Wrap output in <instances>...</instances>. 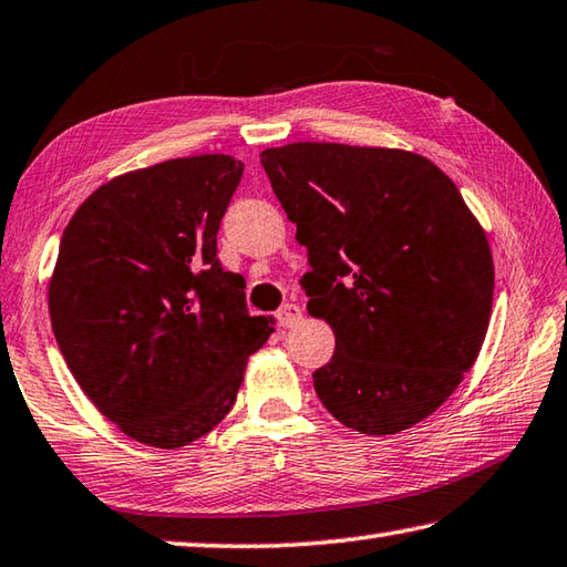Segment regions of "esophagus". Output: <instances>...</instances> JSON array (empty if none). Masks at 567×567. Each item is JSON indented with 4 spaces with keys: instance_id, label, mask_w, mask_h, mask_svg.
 <instances>
[{
    "instance_id": "obj_1",
    "label": "esophagus",
    "mask_w": 567,
    "mask_h": 567,
    "mask_svg": "<svg viewBox=\"0 0 567 567\" xmlns=\"http://www.w3.org/2000/svg\"><path fill=\"white\" fill-rule=\"evenodd\" d=\"M276 318H279L281 328H293L298 320H301V308H298L296 303H286L281 311L276 313Z\"/></svg>"
}]
</instances>
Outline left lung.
<instances>
[{"label": "left lung", "mask_w": 567, "mask_h": 567, "mask_svg": "<svg viewBox=\"0 0 567 567\" xmlns=\"http://www.w3.org/2000/svg\"><path fill=\"white\" fill-rule=\"evenodd\" d=\"M308 249V313L336 333L313 372L360 434L410 430L472 370L494 303L486 231L432 159L398 147L291 143L261 153Z\"/></svg>", "instance_id": "obj_1"}]
</instances>
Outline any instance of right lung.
<instances>
[{
	"label": "right lung",
	"mask_w": 567,
	"mask_h": 567,
	"mask_svg": "<svg viewBox=\"0 0 567 567\" xmlns=\"http://www.w3.org/2000/svg\"><path fill=\"white\" fill-rule=\"evenodd\" d=\"M231 155H195L101 185L63 229L49 313L63 360L131 440L177 450L231 410L276 318L249 316L217 231L241 179Z\"/></svg>",
	"instance_id": "right-lung-1"
}]
</instances>
